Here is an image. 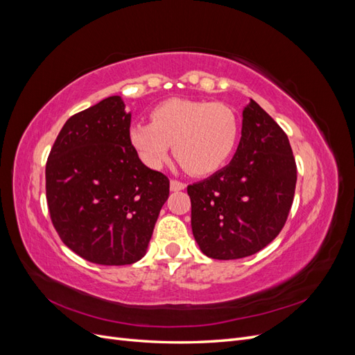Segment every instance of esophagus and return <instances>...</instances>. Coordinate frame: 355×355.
<instances>
[{
	"label": "esophagus",
	"instance_id": "34e87169",
	"mask_svg": "<svg viewBox=\"0 0 355 355\" xmlns=\"http://www.w3.org/2000/svg\"><path fill=\"white\" fill-rule=\"evenodd\" d=\"M185 188H187V185L184 184V182L176 180V179H171L170 180V189L171 191H184Z\"/></svg>",
	"mask_w": 355,
	"mask_h": 355
}]
</instances>
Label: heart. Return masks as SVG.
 <instances>
[{"mask_svg":"<svg viewBox=\"0 0 355 355\" xmlns=\"http://www.w3.org/2000/svg\"><path fill=\"white\" fill-rule=\"evenodd\" d=\"M151 121L133 124L130 142L153 168L163 166L175 145L176 158L189 173H214L231 158L240 137L239 115L223 103L168 99L153 110Z\"/></svg>","mask_w":355,"mask_h":355,"instance_id":"heart-1","label":"heart"}]
</instances>
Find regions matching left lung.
Returning a JSON list of instances; mask_svg holds the SVG:
<instances>
[{"label":"left lung","instance_id":"1","mask_svg":"<svg viewBox=\"0 0 355 355\" xmlns=\"http://www.w3.org/2000/svg\"><path fill=\"white\" fill-rule=\"evenodd\" d=\"M296 163L287 135L250 99L231 163L188 187L191 227L211 259H241L270 244L287 220Z\"/></svg>","mask_w":355,"mask_h":355}]
</instances>
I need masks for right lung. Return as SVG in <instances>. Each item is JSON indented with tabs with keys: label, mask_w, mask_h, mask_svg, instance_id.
<instances>
[{
	"label": "right lung",
	"mask_w": 355,
	"mask_h": 355,
	"mask_svg": "<svg viewBox=\"0 0 355 355\" xmlns=\"http://www.w3.org/2000/svg\"><path fill=\"white\" fill-rule=\"evenodd\" d=\"M111 96L72 115L46 166L53 227L83 259L130 265L142 259L170 180L146 167L130 142L132 114Z\"/></svg>",
	"instance_id": "right-lung-1"
}]
</instances>
